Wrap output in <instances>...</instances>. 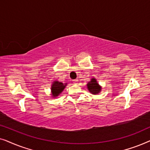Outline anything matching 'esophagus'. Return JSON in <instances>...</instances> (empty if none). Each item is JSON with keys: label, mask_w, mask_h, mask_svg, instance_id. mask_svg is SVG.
I'll return each mask as SVG.
<instances>
[{"label": "esophagus", "mask_w": 150, "mask_h": 150, "mask_svg": "<svg viewBox=\"0 0 150 150\" xmlns=\"http://www.w3.org/2000/svg\"><path fill=\"white\" fill-rule=\"evenodd\" d=\"M73 83L74 84H75V85H76L77 84V83H78V80L77 79H74V80H73Z\"/></svg>", "instance_id": "obj_1"}]
</instances>
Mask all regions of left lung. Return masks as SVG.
I'll list each match as a JSON object with an SVG mask.
<instances>
[{"mask_svg":"<svg viewBox=\"0 0 150 150\" xmlns=\"http://www.w3.org/2000/svg\"><path fill=\"white\" fill-rule=\"evenodd\" d=\"M87 86L90 93L94 94V95H96V94L99 93L101 91L102 87L99 85L96 79H94V78H92L91 81H89L87 83Z\"/></svg>","mask_w":150,"mask_h":150,"instance_id":"1","label":"left lung"}]
</instances>
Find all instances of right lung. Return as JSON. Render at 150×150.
<instances>
[{
	"mask_svg": "<svg viewBox=\"0 0 150 150\" xmlns=\"http://www.w3.org/2000/svg\"><path fill=\"white\" fill-rule=\"evenodd\" d=\"M67 83L63 84L61 82L59 81H54L53 82L52 86H51V93H52V96L53 98H56L61 93H62L63 89L66 87Z\"/></svg>",
	"mask_w": 150,
	"mask_h": 150,
	"instance_id": "obj_1",
	"label": "right lung"
}]
</instances>
